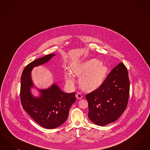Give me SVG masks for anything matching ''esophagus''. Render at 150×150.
Returning a JSON list of instances; mask_svg holds the SVG:
<instances>
[{"label": "esophagus", "mask_w": 150, "mask_h": 150, "mask_svg": "<svg viewBox=\"0 0 150 150\" xmlns=\"http://www.w3.org/2000/svg\"><path fill=\"white\" fill-rule=\"evenodd\" d=\"M76 97L78 99H79V100H80V99H81V98H82L83 96L81 95V93H78L76 94Z\"/></svg>", "instance_id": "obj_1"}]
</instances>
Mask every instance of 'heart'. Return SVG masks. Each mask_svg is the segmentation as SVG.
I'll use <instances>...</instances> for the list:
<instances>
[{"instance_id": "b5f03b06", "label": "heart", "mask_w": 150, "mask_h": 150, "mask_svg": "<svg viewBox=\"0 0 150 150\" xmlns=\"http://www.w3.org/2000/svg\"><path fill=\"white\" fill-rule=\"evenodd\" d=\"M72 73L79 76V85L86 92H92L100 87L103 82L108 72V68L100 60L93 58L74 65ZM67 83L73 85L74 80L70 74H66Z\"/></svg>"}]
</instances>
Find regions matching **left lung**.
Returning <instances> with one entry per match:
<instances>
[{"label":"left lung","mask_w":150,"mask_h":150,"mask_svg":"<svg viewBox=\"0 0 150 150\" xmlns=\"http://www.w3.org/2000/svg\"><path fill=\"white\" fill-rule=\"evenodd\" d=\"M129 88L128 72L121 62L110 72L98 89L86 95L89 119L100 126L116 121L127 106Z\"/></svg>","instance_id":"1"}]
</instances>
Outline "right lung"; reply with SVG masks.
<instances>
[{
	"mask_svg": "<svg viewBox=\"0 0 150 150\" xmlns=\"http://www.w3.org/2000/svg\"><path fill=\"white\" fill-rule=\"evenodd\" d=\"M55 55H45L30 63L24 69L21 78L20 98L23 108L38 124L48 129L64 123L70 108L76 100L75 93H64L56 83L45 89L38 88L39 97L34 96L31 92L32 88H36L31 79L33 69L48 62Z\"/></svg>",
	"mask_w": 150,
	"mask_h": 150,
	"instance_id": "obj_1",
	"label": "right lung"
}]
</instances>
